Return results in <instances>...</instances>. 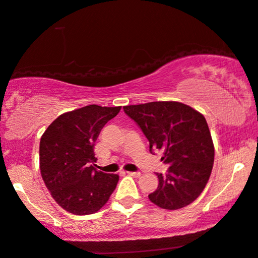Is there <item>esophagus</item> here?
Here are the masks:
<instances>
[{
    "instance_id": "34e87169",
    "label": "esophagus",
    "mask_w": 258,
    "mask_h": 258,
    "mask_svg": "<svg viewBox=\"0 0 258 258\" xmlns=\"http://www.w3.org/2000/svg\"><path fill=\"white\" fill-rule=\"evenodd\" d=\"M127 174L128 175H131V177H134V178H138V177H140V172H132V171H128L127 172Z\"/></svg>"
}]
</instances>
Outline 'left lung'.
<instances>
[{"instance_id": "obj_1", "label": "left lung", "mask_w": 258, "mask_h": 258, "mask_svg": "<svg viewBox=\"0 0 258 258\" xmlns=\"http://www.w3.org/2000/svg\"><path fill=\"white\" fill-rule=\"evenodd\" d=\"M122 109L148 139L150 153L161 150V159L170 165L165 174L156 173L158 187L148 195L150 201L167 210L195 201L209 180L215 158L206 118L179 102H149Z\"/></svg>"}]
</instances>
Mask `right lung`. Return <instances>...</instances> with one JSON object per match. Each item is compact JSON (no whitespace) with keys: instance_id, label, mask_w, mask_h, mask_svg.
<instances>
[{"instance_id":"1","label":"right lung","mask_w":258,"mask_h":258,"mask_svg":"<svg viewBox=\"0 0 258 258\" xmlns=\"http://www.w3.org/2000/svg\"><path fill=\"white\" fill-rule=\"evenodd\" d=\"M120 107L92 104L60 114L40 140V170L55 201L73 215H91L108 202L118 174L94 167L101 130Z\"/></svg>"}]
</instances>
